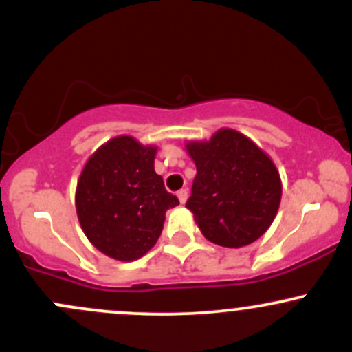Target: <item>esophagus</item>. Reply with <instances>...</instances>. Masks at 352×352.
I'll return each instance as SVG.
<instances>
[{"mask_svg":"<svg viewBox=\"0 0 352 352\" xmlns=\"http://www.w3.org/2000/svg\"><path fill=\"white\" fill-rule=\"evenodd\" d=\"M177 197H179V201L182 205L185 204V201H187V199H188V190L187 188H182V190H179V192H177Z\"/></svg>","mask_w":352,"mask_h":352,"instance_id":"esophagus-1","label":"esophagus"}]
</instances>
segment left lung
<instances>
[{
  "label": "left lung",
  "mask_w": 352,
  "mask_h": 352,
  "mask_svg": "<svg viewBox=\"0 0 352 352\" xmlns=\"http://www.w3.org/2000/svg\"><path fill=\"white\" fill-rule=\"evenodd\" d=\"M195 162L187 207L201 235L225 248L260 238L276 217L281 179L272 157L235 129H218L208 140H188Z\"/></svg>",
  "instance_id": "8db88e82"
}]
</instances>
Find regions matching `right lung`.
<instances>
[{
    "label": "right lung",
    "instance_id": "obj_1",
    "mask_svg": "<svg viewBox=\"0 0 352 352\" xmlns=\"http://www.w3.org/2000/svg\"><path fill=\"white\" fill-rule=\"evenodd\" d=\"M155 145L132 135L107 140L84 164L76 187V213L84 235L117 261L144 256L159 240L165 212L179 205L157 175Z\"/></svg>",
    "mask_w": 352,
    "mask_h": 352
}]
</instances>
